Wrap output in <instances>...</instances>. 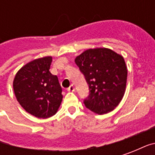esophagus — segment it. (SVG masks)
Instances as JSON below:
<instances>
[{"label":"esophagus","mask_w":155,"mask_h":155,"mask_svg":"<svg viewBox=\"0 0 155 155\" xmlns=\"http://www.w3.org/2000/svg\"><path fill=\"white\" fill-rule=\"evenodd\" d=\"M67 91H69V92H73V91H74V85H73V84H71V86L67 89Z\"/></svg>","instance_id":"esophagus-1"}]
</instances>
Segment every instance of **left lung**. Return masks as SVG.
<instances>
[{"mask_svg": "<svg viewBox=\"0 0 155 155\" xmlns=\"http://www.w3.org/2000/svg\"><path fill=\"white\" fill-rule=\"evenodd\" d=\"M89 84L85 107L103 114L114 110L122 100L127 81V66L123 56L107 48L89 49L74 60Z\"/></svg>", "mask_w": 155, "mask_h": 155, "instance_id": "8db88e82", "label": "left lung"}]
</instances>
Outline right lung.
Listing matches in <instances>:
<instances>
[{
    "instance_id": "obj_1",
    "label": "right lung",
    "mask_w": 155,
    "mask_h": 155,
    "mask_svg": "<svg viewBox=\"0 0 155 155\" xmlns=\"http://www.w3.org/2000/svg\"><path fill=\"white\" fill-rule=\"evenodd\" d=\"M51 62V56L31 61L16 73L13 81L16 100L26 112L37 118L55 114L63 98L58 77L50 72Z\"/></svg>"
}]
</instances>
